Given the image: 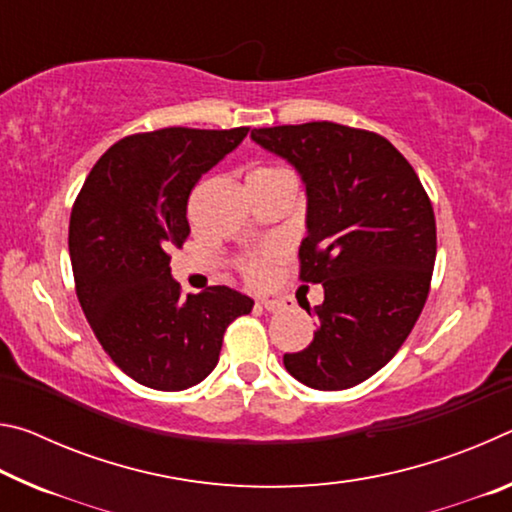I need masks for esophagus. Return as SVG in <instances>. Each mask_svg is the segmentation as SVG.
I'll use <instances>...</instances> for the list:
<instances>
[{
    "instance_id": "34e87169",
    "label": "esophagus",
    "mask_w": 512,
    "mask_h": 512,
    "mask_svg": "<svg viewBox=\"0 0 512 512\" xmlns=\"http://www.w3.org/2000/svg\"><path fill=\"white\" fill-rule=\"evenodd\" d=\"M259 305H262L266 311H280L284 307L282 300H268V298H262L259 300Z\"/></svg>"
}]
</instances>
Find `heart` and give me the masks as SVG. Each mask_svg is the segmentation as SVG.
I'll use <instances>...</instances> for the list:
<instances>
[{
  "label": "heart",
  "instance_id": "b5f03b06",
  "mask_svg": "<svg viewBox=\"0 0 512 512\" xmlns=\"http://www.w3.org/2000/svg\"><path fill=\"white\" fill-rule=\"evenodd\" d=\"M250 176H264V178H275V176H291V173L284 167H275V164H259ZM244 273L253 284H259L266 277V262L264 257H250L244 264Z\"/></svg>",
  "mask_w": 512,
  "mask_h": 512
}]
</instances>
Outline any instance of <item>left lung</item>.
<instances>
[{"label":"left lung","instance_id":"1","mask_svg":"<svg viewBox=\"0 0 512 512\" xmlns=\"http://www.w3.org/2000/svg\"><path fill=\"white\" fill-rule=\"evenodd\" d=\"M250 137L300 173L307 237L300 280L323 284L316 332L284 368L316 391H345L402 348L429 296L436 216L409 160L377 133L309 121Z\"/></svg>","mask_w":512,"mask_h":512}]
</instances>
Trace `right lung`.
<instances>
[{"instance_id":"1","label":"right lung","mask_w":512,"mask_h":512,"mask_svg":"<svg viewBox=\"0 0 512 512\" xmlns=\"http://www.w3.org/2000/svg\"><path fill=\"white\" fill-rule=\"evenodd\" d=\"M248 128H160L101 155L69 216L76 296L101 348L137 384L185 391L219 363L223 334L255 302L230 287L187 298L171 277V248L189 237L187 201L205 171Z\"/></svg>"}]
</instances>
